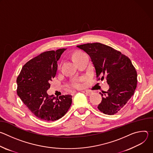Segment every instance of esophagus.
Listing matches in <instances>:
<instances>
[{"instance_id":"obj_1","label":"esophagus","mask_w":153,"mask_h":153,"mask_svg":"<svg viewBox=\"0 0 153 153\" xmlns=\"http://www.w3.org/2000/svg\"><path fill=\"white\" fill-rule=\"evenodd\" d=\"M82 92L83 93L85 94H86V95H87V96H90V95H91V91H88V90L82 91Z\"/></svg>"}]
</instances>
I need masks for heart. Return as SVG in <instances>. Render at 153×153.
Returning <instances> with one entry per match:
<instances>
[{"mask_svg": "<svg viewBox=\"0 0 153 153\" xmlns=\"http://www.w3.org/2000/svg\"><path fill=\"white\" fill-rule=\"evenodd\" d=\"M82 54H83V53H75L74 54H73V57H72L73 60H74L76 59H77V58L78 57H79L80 56H81ZM74 86L75 88H80V87H82V84L80 83V82L77 81V82H76L74 83Z\"/></svg>", "mask_w": 153, "mask_h": 153, "instance_id": "obj_1", "label": "heart"}]
</instances>
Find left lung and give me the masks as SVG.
Wrapping results in <instances>:
<instances>
[{"mask_svg": "<svg viewBox=\"0 0 153 153\" xmlns=\"http://www.w3.org/2000/svg\"><path fill=\"white\" fill-rule=\"evenodd\" d=\"M77 47L90 56L96 77L101 76L103 80L106 77L109 85L107 91L100 93L102 99L97 108L105 114L117 113L133 96L137 86V72L131 61L120 51L100 43H86Z\"/></svg>", "mask_w": 153, "mask_h": 153, "instance_id": "1", "label": "left lung"}]
</instances>
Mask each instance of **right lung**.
<instances>
[{
  "label": "right lung",
  "mask_w": 153,
  "mask_h": 153,
  "mask_svg": "<svg viewBox=\"0 0 153 153\" xmlns=\"http://www.w3.org/2000/svg\"><path fill=\"white\" fill-rule=\"evenodd\" d=\"M66 48L43 52L27 62L17 78V93L37 118L54 121L67 113L72 103L71 95L50 96L47 90L56 76L57 61Z\"/></svg>",
  "instance_id": "obj_1"
}]
</instances>
